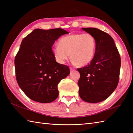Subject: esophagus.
Here are the masks:
<instances>
[{"instance_id": "34e87169", "label": "esophagus", "mask_w": 133, "mask_h": 133, "mask_svg": "<svg viewBox=\"0 0 133 133\" xmlns=\"http://www.w3.org/2000/svg\"><path fill=\"white\" fill-rule=\"evenodd\" d=\"M69 68H70V71H72V70H75V68H74V67H71V66H70V67Z\"/></svg>"}]
</instances>
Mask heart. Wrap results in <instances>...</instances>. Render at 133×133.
I'll use <instances>...</instances> for the list:
<instances>
[{"mask_svg": "<svg viewBox=\"0 0 133 133\" xmlns=\"http://www.w3.org/2000/svg\"><path fill=\"white\" fill-rule=\"evenodd\" d=\"M96 42L89 33H76L61 38L58 45L52 49L54 56L58 63L64 64L69 58L78 66L88 64L94 58Z\"/></svg>", "mask_w": 133, "mask_h": 133, "instance_id": "obj_1", "label": "heart"}]
</instances>
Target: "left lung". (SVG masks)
I'll use <instances>...</instances> for the list:
<instances>
[{"label": "left lung", "mask_w": 133, "mask_h": 133, "mask_svg": "<svg viewBox=\"0 0 133 133\" xmlns=\"http://www.w3.org/2000/svg\"><path fill=\"white\" fill-rule=\"evenodd\" d=\"M92 35L96 42V50L91 63L78 68V94L84 101L98 103L109 97L119 80L121 57L112 38L96 28H83Z\"/></svg>", "instance_id": "1"}]
</instances>
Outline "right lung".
<instances>
[{
	"label": "right lung",
	"instance_id": "1",
	"mask_svg": "<svg viewBox=\"0 0 133 133\" xmlns=\"http://www.w3.org/2000/svg\"><path fill=\"white\" fill-rule=\"evenodd\" d=\"M69 33L62 29H37L24 38L15 58L19 87L34 101L51 103L57 98V85L69 74L68 66L57 63L52 51L56 40Z\"/></svg>",
	"mask_w": 133,
	"mask_h": 133
}]
</instances>
